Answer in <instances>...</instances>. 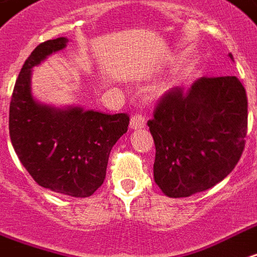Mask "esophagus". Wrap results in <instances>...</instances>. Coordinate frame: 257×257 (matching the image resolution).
<instances>
[{"mask_svg": "<svg viewBox=\"0 0 257 257\" xmlns=\"http://www.w3.org/2000/svg\"><path fill=\"white\" fill-rule=\"evenodd\" d=\"M131 129H142L146 126V118H144L143 114H134L131 117V123H129Z\"/></svg>", "mask_w": 257, "mask_h": 257, "instance_id": "34e87169", "label": "esophagus"}]
</instances>
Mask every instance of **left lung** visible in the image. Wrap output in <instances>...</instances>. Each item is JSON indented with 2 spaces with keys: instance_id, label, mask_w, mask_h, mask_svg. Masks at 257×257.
<instances>
[{
  "instance_id": "left-lung-1",
  "label": "left lung",
  "mask_w": 257,
  "mask_h": 257,
  "mask_svg": "<svg viewBox=\"0 0 257 257\" xmlns=\"http://www.w3.org/2000/svg\"><path fill=\"white\" fill-rule=\"evenodd\" d=\"M246 125L248 100L235 76H203L189 90L172 88L148 121L158 187L169 197H188L222 181L240 161Z\"/></svg>"
}]
</instances>
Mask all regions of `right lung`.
Here are the masks:
<instances>
[{
  "instance_id": "add662e5",
  "label": "right lung",
  "mask_w": 257,
  "mask_h": 257,
  "mask_svg": "<svg viewBox=\"0 0 257 257\" xmlns=\"http://www.w3.org/2000/svg\"><path fill=\"white\" fill-rule=\"evenodd\" d=\"M66 45L64 37L43 42L24 62L9 106V135L22 165L41 187L88 197L103 184L110 151L126 134L129 115L54 107L34 98L32 68Z\"/></svg>"
}]
</instances>
